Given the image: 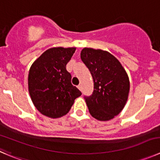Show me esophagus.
Masks as SVG:
<instances>
[{
	"label": "esophagus",
	"mask_w": 160,
	"mask_h": 160,
	"mask_svg": "<svg viewBox=\"0 0 160 160\" xmlns=\"http://www.w3.org/2000/svg\"><path fill=\"white\" fill-rule=\"evenodd\" d=\"M77 88H79V90H80V91H82V85L81 84L78 85V87H77Z\"/></svg>",
	"instance_id": "1"
}]
</instances>
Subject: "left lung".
<instances>
[{
    "label": "left lung",
    "mask_w": 160,
    "mask_h": 160,
    "mask_svg": "<svg viewBox=\"0 0 160 160\" xmlns=\"http://www.w3.org/2000/svg\"><path fill=\"white\" fill-rule=\"evenodd\" d=\"M80 58L91 72L94 91L84 98L90 113L100 121H108L124 108L130 91L126 70L112 54L84 48Z\"/></svg>",
    "instance_id": "8db88e82"
}]
</instances>
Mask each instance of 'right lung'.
I'll return each instance as SVG.
<instances>
[{"label":"right lung","mask_w":160,"mask_h":160,"mask_svg":"<svg viewBox=\"0 0 160 160\" xmlns=\"http://www.w3.org/2000/svg\"><path fill=\"white\" fill-rule=\"evenodd\" d=\"M76 48H52L32 64L28 87L32 102L41 114L59 118L69 112L74 100L82 93L71 83L66 64Z\"/></svg>","instance_id":"obj_1"}]
</instances>
